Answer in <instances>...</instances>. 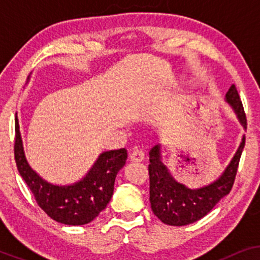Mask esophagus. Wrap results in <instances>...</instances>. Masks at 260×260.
I'll list each match as a JSON object with an SVG mask.
<instances>
[{
  "label": "esophagus",
  "mask_w": 260,
  "mask_h": 260,
  "mask_svg": "<svg viewBox=\"0 0 260 260\" xmlns=\"http://www.w3.org/2000/svg\"><path fill=\"white\" fill-rule=\"evenodd\" d=\"M130 159L134 162H141L144 159V152L141 149H135L130 154Z\"/></svg>",
  "instance_id": "34e87169"
}]
</instances>
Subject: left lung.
Returning a JSON list of instances; mask_svg holds the SVG:
<instances>
[{"mask_svg":"<svg viewBox=\"0 0 260 260\" xmlns=\"http://www.w3.org/2000/svg\"><path fill=\"white\" fill-rule=\"evenodd\" d=\"M226 102L232 106L241 125L246 129V115L236 85L226 93ZM245 147V136L230 165L218 180L208 186L190 189L177 182L162 162L161 145L157 144L149 152V179H150V204L154 214L163 223L184 226L193 223L212 211L213 207L232 189L236 180L241 152Z\"/></svg>","mask_w":260,"mask_h":260,"instance_id":"obj_1","label":"left lung"}]
</instances>
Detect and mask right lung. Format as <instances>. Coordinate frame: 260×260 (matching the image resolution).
<instances>
[{
	"instance_id": "right-lung-1",
	"label": "right lung",
	"mask_w": 260,
	"mask_h": 260,
	"mask_svg": "<svg viewBox=\"0 0 260 260\" xmlns=\"http://www.w3.org/2000/svg\"><path fill=\"white\" fill-rule=\"evenodd\" d=\"M14 155L20 175L27 183L40 208L55 221L65 225H85L97 218L111 200L117 174L125 165L127 152L124 148L105 151L88 173L70 186H56L41 179L28 165L15 116Z\"/></svg>"
}]
</instances>
